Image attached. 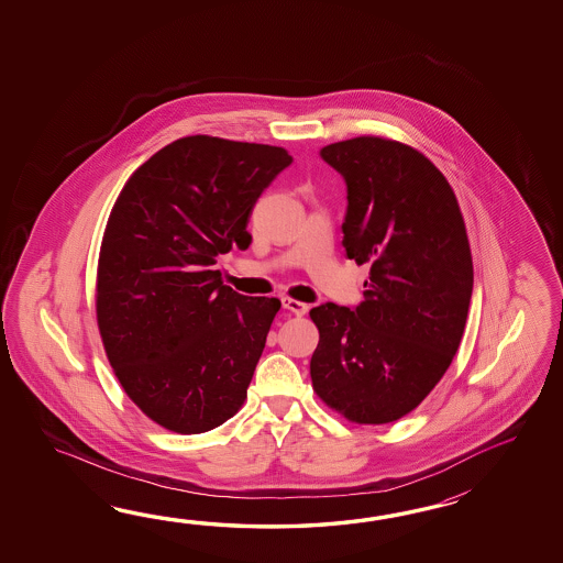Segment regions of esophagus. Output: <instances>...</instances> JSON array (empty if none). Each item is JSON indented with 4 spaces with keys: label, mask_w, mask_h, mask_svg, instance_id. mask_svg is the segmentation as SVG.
I'll return each instance as SVG.
<instances>
[{
    "label": "esophagus",
    "mask_w": 563,
    "mask_h": 563,
    "mask_svg": "<svg viewBox=\"0 0 563 563\" xmlns=\"http://www.w3.org/2000/svg\"><path fill=\"white\" fill-rule=\"evenodd\" d=\"M282 306H284L286 310L291 311V313H296V316H303V313L308 311V303H303V301H298V299L294 298H282Z\"/></svg>",
    "instance_id": "esophagus-1"
}]
</instances>
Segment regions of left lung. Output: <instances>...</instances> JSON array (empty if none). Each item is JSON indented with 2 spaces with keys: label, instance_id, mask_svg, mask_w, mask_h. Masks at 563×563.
<instances>
[{
  "label": "left lung",
  "instance_id": "8db88e82",
  "mask_svg": "<svg viewBox=\"0 0 563 563\" xmlns=\"http://www.w3.org/2000/svg\"><path fill=\"white\" fill-rule=\"evenodd\" d=\"M346 179V255L371 265L356 310L311 308L320 342L311 386L356 424L412 412L451 366L465 332L473 257L455 191L417 148L364 134L328 144Z\"/></svg>",
  "mask_w": 563,
  "mask_h": 563
}]
</instances>
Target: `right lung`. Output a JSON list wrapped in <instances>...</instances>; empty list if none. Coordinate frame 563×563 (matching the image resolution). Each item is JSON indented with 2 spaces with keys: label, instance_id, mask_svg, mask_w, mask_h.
I'll return each mask as SVG.
<instances>
[{
  "label": "right lung",
  "instance_id": "add662e5",
  "mask_svg": "<svg viewBox=\"0 0 563 563\" xmlns=\"http://www.w3.org/2000/svg\"><path fill=\"white\" fill-rule=\"evenodd\" d=\"M291 163L282 146L209 134L163 146L117 197L96 269V322L120 386L167 431L238 415L282 301L223 284L253 205Z\"/></svg>",
  "mask_w": 563,
  "mask_h": 563
}]
</instances>
